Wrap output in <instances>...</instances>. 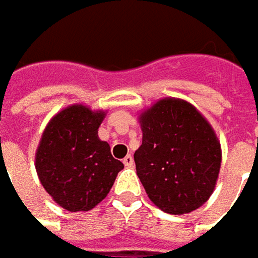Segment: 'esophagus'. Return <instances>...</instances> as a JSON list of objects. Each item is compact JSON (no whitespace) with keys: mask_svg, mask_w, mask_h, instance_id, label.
Wrapping results in <instances>:
<instances>
[{"mask_svg":"<svg viewBox=\"0 0 258 258\" xmlns=\"http://www.w3.org/2000/svg\"><path fill=\"white\" fill-rule=\"evenodd\" d=\"M123 164L124 166H127V168H134V156H132V155H126L123 158Z\"/></svg>","mask_w":258,"mask_h":258,"instance_id":"obj_1","label":"esophagus"}]
</instances>
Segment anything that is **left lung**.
I'll list each match as a JSON object with an SVG mask.
<instances>
[{"label":"left lung","instance_id":"1","mask_svg":"<svg viewBox=\"0 0 258 258\" xmlns=\"http://www.w3.org/2000/svg\"><path fill=\"white\" fill-rule=\"evenodd\" d=\"M138 119L142 145L134 158L149 200L173 215L200 208L215 189L223 159L211 123L176 97L155 102Z\"/></svg>","mask_w":258,"mask_h":258}]
</instances>
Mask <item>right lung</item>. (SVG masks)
<instances>
[{
  "label": "right lung",
  "instance_id": "right-lung-1",
  "mask_svg": "<svg viewBox=\"0 0 258 258\" xmlns=\"http://www.w3.org/2000/svg\"><path fill=\"white\" fill-rule=\"evenodd\" d=\"M104 110L70 104L45 126L35 151V171L47 194L67 211H89L103 201L123 164L114 159L99 126Z\"/></svg>",
  "mask_w": 258,
  "mask_h": 258
}]
</instances>
